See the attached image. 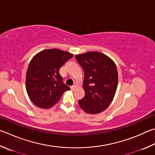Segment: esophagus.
<instances>
[{"mask_svg":"<svg viewBox=\"0 0 155 155\" xmlns=\"http://www.w3.org/2000/svg\"><path fill=\"white\" fill-rule=\"evenodd\" d=\"M77 85H73L72 87H71V89L72 90V91H74V90L76 89V88H77Z\"/></svg>","mask_w":155,"mask_h":155,"instance_id":"1","label":"esophagus"}]
</instances>
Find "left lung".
I'll return each instance as SVG.
<instances>
[{
    "mask_svg": "<svg viewBox=\"0 0 155 155\" xmlns=\"http://www.w3.org/2000/svg\"><path fill=\"white\" fill-rule=\"evenodd\" d=\"M75 58L85 72L83 87L85 95L78 104L87 113H100L110 104L116 93V64L108 56L97 51L76 55Z\"/></svg>",
    "mask_w": 155,
    "mask_h": 155,
    "instance_id": "1",
    "label": "left lung"
}]
</instances>
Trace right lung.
Segmentation results:
<instances>
[{"label":"right lung","mask_w":155,"mask_h":155,"mask_svg":"<svg viewBox=\"0 0 155 155\" xmlns=\"http://www.w3.org/2000/svg\"><path fill=\"white\" fill-rule=\"evenodd\" d=\"M73 55L57 49H45L37 53L26 72V88L34 104L47 109L54 106L70 87L62 81L59 70Z\"/></svg>","instance_id":"add662e5"}]
</instances>
